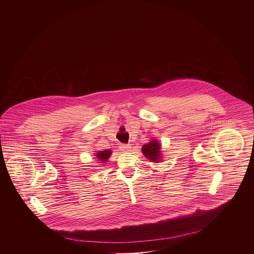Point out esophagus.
I'll return each instance as SVG.
<instances>
[{
	"label": "esophagus",
	"instance_id": "1",
	"mask_svg": "<svg viewBox=\"0 0 254 254\" xmlns=\"http://www.w3.org/2000/svg\"><path fill=\"white\" fill-rule=\"evenodd\" d=\"M131 148V145H120V149H121L123 152H127L129 151Z\"/></svg>",
	"mask_w": 254,
	"mask_h": 254
}]
</instances>
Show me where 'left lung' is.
Returning <instances> with one entry per match:
<instances>
[{
  "mask_svg": "<svg viewBox=\"0 0 254 254\" xmlns=\"http://www.w3.org/2000/svg\"><path fill=\"white\" fill-rule=\"evenodd\" d=\"M142 152L145 158L154 163H160L163 158L162 146L157 139H151L147 144L143 145Z\"/></svg>",
  "mask_w": 254,
  "mask_h": 254,
  "instance_id": "left-lung-1",
  "label": "left lung"
}]
</instances>
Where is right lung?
Listing matches in <instances>:
<instances>
[{
	"mask_svg": "<svg viewBox=\"0 0 254 254\" xmlns=\"http://www.w3.org/2000/svg\"><path fill=\"white\" fill-rule=\"evenodd\" d=\"M111 153H112L111 150H102V151H97V152H95L94 156L99 161L98 163L105 164V163L108 162V160L110 157Z\"/></svg>",
	"mask_w": 254,
	"mask_h": 254,
	"instance_id": "add662e5",
	"label": "right lung"
}]
</instances>
